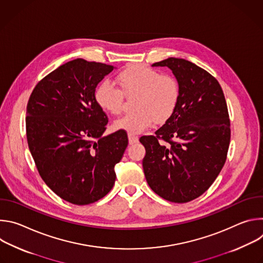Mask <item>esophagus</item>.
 I'll use <instances>...</instances> for the list:
<instances>
[{
	"label": "esophagus",
	"instance_id": "1",
	"mask_svg": "<svg viewBox=\"0 0 263 263\" xmlns=\"http://www.w3.org/2000/svg\"><path fill=\"white\" fill-rule=\"evenodd\" d=\"M128 137H129V143H130V144H133V143L138 142V136H136V135H134V134H129Z\"/></svg>",
	"mask_w": 263,
	"mask_h": 263
}]
</instances>
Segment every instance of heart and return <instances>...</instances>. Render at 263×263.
<instances>
[{
    "instance_id": "1",
    "label": "heart",
    "mask_w": 263,
    "mask_h": 263,
    "mask_svg": "<svg viewBox=\"0 0 263 263\" xmlns=\"http://www.w3.org/2000/svg\"><path fill=\"white\" fill-rule=\"evenodd\" d=\"M119 89L109 81L101 82L95 90L97 105L107 114L119 115L124 106V95H136L135 111L128 112L115 122V128L138 134L154 123L162 125L175 114L180 99L178 81L167 74L140 64H133L117 76Z\"/></svg>"
}]
</instances>
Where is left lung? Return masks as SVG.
<instances>
[{
    "mask_svg": "<svg viewBox=\"0 0 263 263\" xmlns=\"http://www.w3.org/2000/svg\"><path fill=\"white\" fill-rule=\"evenodd\" d=\"M180 86L174 116L155 135L141 136L142 167L148 186L159 197L187 203L203 195L227 159L231 130L228 107L217 80L195 63L167 58Z\"/></svg>",
    "mask_w": 263,
    "mask_h": 263,
    "instance_id": "1",
    "label": "left lung"
}]
</instances>
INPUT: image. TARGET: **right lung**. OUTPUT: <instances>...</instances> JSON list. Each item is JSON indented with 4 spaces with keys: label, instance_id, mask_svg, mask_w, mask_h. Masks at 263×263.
Segmentation results:
<instances>
[{
    "label": "right lung",
    "instance_id": "right-lung-1",
    "mask_svg": "<svg viewBox=\"0 0 263 263\" xmlns=\"http://www.w3.org/2000/svg\"><path fill=\"white\" fill-rule=\"evenodd\" d=\"M114 68L68 61L36 84L27 104V140L37 171L74 205L95 203L111 191L115 165L128 145L126 131L102 136L108 118L95 101L97 85Z\"/></svg>",
    "mask_w": 263,
    "mask_h": 263
}]
</instances>
